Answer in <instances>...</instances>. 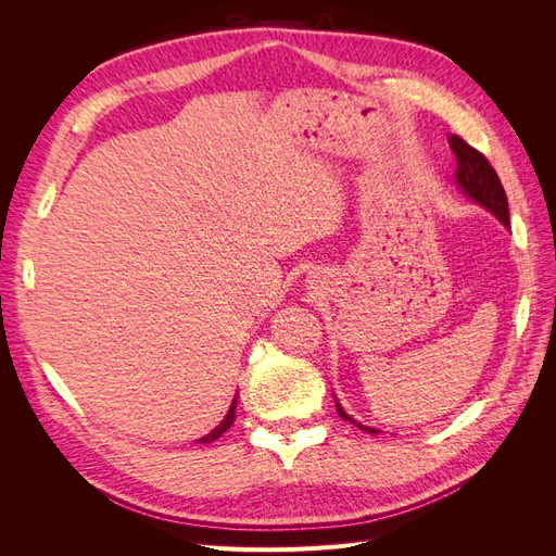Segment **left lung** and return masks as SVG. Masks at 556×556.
<instances>
[{"label":"left lung","instance_id":"1","mask_svg":"<svg viewBox=\"0 0 556 556\" xmlns=\"http://www.w3.org/2000/svg\"><path fill=\"white\" fill-rule=\"evenodd\" d=\"M450 148L452 153L457 155V182L459 188L470 197L476 199L478 204H482L484 208H490L498 220L510 227V213H508V197H506V190H503V185L494 172V166L490 164V160H486L480 150H476L473 146H468L462 137H450ZM336 408H339V415L343 419H348V422L357 425L355 419H352L350 415H345V410L341 408V403H336ZM359 429L368 431V433H376V429H368L364 425H357Z\"/></svg>","mask_w":556,"mask_h":556}]
</instances>
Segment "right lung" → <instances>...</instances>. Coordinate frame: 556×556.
<instances>
[{"label": "right lung", "instance_id": "right-lung-1", "mask_svg": "<svg viewBox=\"0 0 556 556\" xmlns=\"http://www.w3.org/2000/svg\"><path fill=\"white\" fill-rule=\"evenodd\" d=\"M233 417H237V399L231 401V408H229V413H227V417L223 419L220 425H217L211 433H206L204 439H199V443H211V441H215V439H220V435L231 427V422H233Z\"/></svg>", "mask_w": 556, "mask_h": 556}]
</instances>
